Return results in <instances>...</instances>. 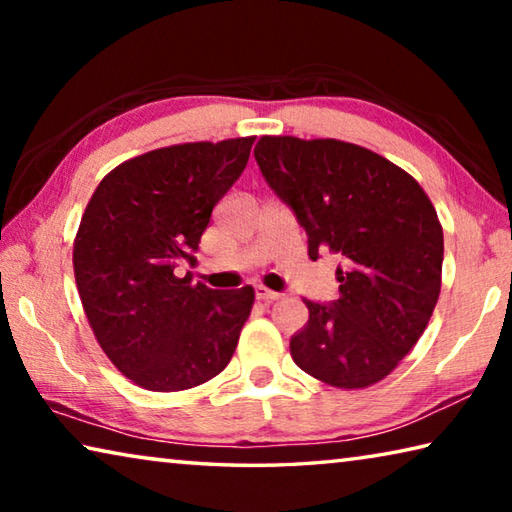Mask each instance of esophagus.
Returning a JSON list of instances; mask_svg holds the SVG:
<instances>
[{
    "instance_id": "obj_1",
    "label": "esophagus",
    "mask_w": 512,
    "mask_h": 512,
    "mask_svg": "<svg viewBox=\"0 0 512 512\" xmlns=\"http://www.w3.org/2000/svg\"><path fill=\"white\" fill-rule=\"evenodd\" d=\"M255 296H257V300L275 302V300L282 298V293L280 291H271V289H266V287H262V284H259V287L255 289Z\"/></svg>"
}]
</instances>
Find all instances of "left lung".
I'll return each mask as SVG.
<instances>
[{
  "label": "left lung",
  "instance_id": "left-lung-1",
  "mask_svg": "<svg viewBox=\"0 0 512 512\" xmlns=\"http://www.w3.org/2000/svg\"><path fill=\"white\" fill-rule=\"evenodd\" d=\"M255 160L307 232L309 257L339 259V298L305 300L293 361L336 388L377 384L418 343L438 302L436 210L409 173L357 144L266 135Z\"/></svg>",
  "mask_w": 512,
  "mask_h": 512
}]
</instances>
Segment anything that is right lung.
<instances>
[{
  "label": "right lung",
  "instance_id": "right-lung-1",
  "mask_svg": "<svg viewBox=\"0 0 512 512\" xmlns=\"http://www.w3.org/2000/svg\"><path fill=\"white\" fill-rule=\"evenodd\" d=\"M253 142L144 153L110 171L85 207L74 241L76 287L103 352L137 386L185 391L219 375L235 354L253 287L210 289L189 268Z\"/></svg>",
  "mask_w": 512,
  "mask_h": 512
}]
</instances>
